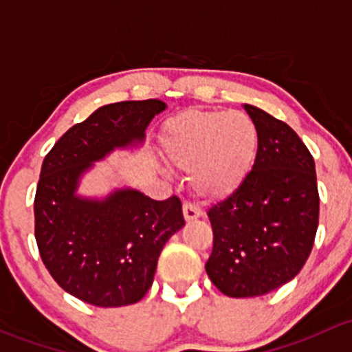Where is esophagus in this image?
Segmentation results:
<instances>
[{
  "label": "esophagus",
  "mask_w": 352,
  "mask_h": 352,
  "mask_svg": "<svg viewBox=\"0 0 352 352\" xmlns=\"http://www.w3.org/2000/svg\"><path fill=\"white\" fill-rule=\"evenodd\" d=\"M183 215H184V220H186V222H190V220H195V219H198V217H201V208L197 205V203L184 201L183 203Z\"/></svg>",
  "instance_id": "34e87169"
}]
</instances>
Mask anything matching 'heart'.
<instances>
[{
    "mask_svg": "<svg viewBox=\"0 0 352 352\" xmlns=\"http://www.w3.org/2000/svg\"><path fill=\"white\" fill-rule=\"evenodd\" d=\"M162 149L171 166L191 171L195 193L219 200L251 176L259 152V130L242 111L188 110L162 129Z\"/></svg>",
    "mask_w": 352,
    "mask_h": 352,
    "instance_id": "1",
    "label": "heart"
}]
</instances>
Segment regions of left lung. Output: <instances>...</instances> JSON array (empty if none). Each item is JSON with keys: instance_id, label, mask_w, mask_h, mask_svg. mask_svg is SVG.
Listing matches in <instances>:
<instances>
[{"instance_id": "obj_1", "label": "left lung", "mask_w": 352, "mask_h": 352, "mask_svg": "<svg viewBox=\"0 0 352 352\" xmlns=\"http://www.w3.org/2000/svg\"><path fill=\"white\" fill-rule=\"evenodd\" d=\"M259 130L251 176L208 208L213 249L205 270L232 298L261 296L292 281L309 259L318 227L315 162L295 130L244 104Z\"/></svg>"}]
</instances>
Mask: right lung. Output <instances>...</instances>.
Here are the masks:
<instances>
[{"label":"right lung","mask_w":352,"mask_h":352,"mask_svg":"<svg viewBox=\"0 0 352 352\" xmlns=\"http://www.w3.org/2000/svg\"><path fill=\"white\" fill-rule=\"evenodd\" d=\"M159 100L104 104L76 123L45 155L34 201L35 241L56 283L95 307L137 303L154 281L159 254L184 226L181 200L115 191L104 201L74 195L91 162L115 147L142 142Z\"/></svg>","instance_id":"right-lung-1"}]
</instances>
